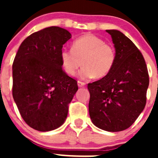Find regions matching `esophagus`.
<instances>
[{
  "label": "esophagus",
  "instance_id": "esophagus-1",
  "mask_svg": "<svg viewBox=\"0 0 158 158\" xmlns=\"http://www.w3.org/2000/svg\"><path fill=\"white\" fill-rule=\"evenodd\" d=\"M77 83H78V86H79V88H81V87H84V86H85V82H81V81H78Z\"/></svg>",
  "mask_w": 158,
  "mask_h": 158
}]
</instances>
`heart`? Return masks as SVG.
<instances>
[{"label": "heart", "instance_id": "obj_1", "mask_svg": "<svg viewBox=\"0 0 158 158\" xmlns=\"http://www.w3.org/2000/svg\"><path fill=\"white\" fill-rule=\"evenodd\" d=\"M114 49L102 39L92 34H85L73 42L72 49L63 48L60 52V60L64 71L73 76L78 69L82 79L103 78L110 73L114 64Z\"/></svg>", "mask_w": 158, "mask_h": 158}]
</instances>
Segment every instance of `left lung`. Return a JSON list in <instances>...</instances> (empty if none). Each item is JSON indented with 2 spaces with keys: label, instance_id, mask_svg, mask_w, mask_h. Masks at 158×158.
<instances>
[{
  "label": "left lung",
  "instance_id": "1",
  "mask_svg": "<svg viewBox=\"0 0 158 158\" xmlns=\"http://www.w3.org/2000/svg\"><path fill=\"white\" fill-rule=\"evenodd\" d=\"M116 58L107 76L88 84L89 111L92 123L107 131H121L135 122L146 105L149 76L140 50L125 34L107 30Z\"/></svg>",
  "mask_w": 158,
  "mask_h": 158
}]
</instances>
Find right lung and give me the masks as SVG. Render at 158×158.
Listing matches in <instances>:
<instances>
[{
  "label": "right lung",
  "mask_w": 158,
  "mask_h": 158,
  "mask_svg": "<svg viewBox=\"0 0 158 158\" xmlns=\"http://www.w3.org/2000/svg\"><path fill=\"white\" fill-rule=\"evenodd\" d=\"M72 37L68 30L49 27L27 37L13 63V98L24 122L49 131L66 121L77 82L63 69L60 52Z\"/></svg>",
  "instance_id": "obj_1"
}]
</instances>
